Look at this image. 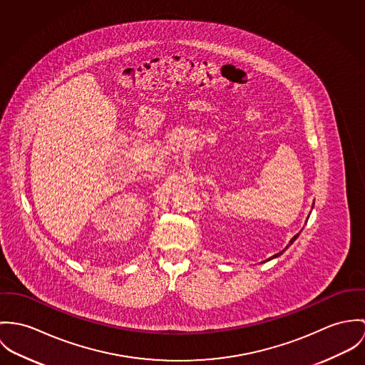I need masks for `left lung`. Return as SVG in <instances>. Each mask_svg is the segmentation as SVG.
Listing matches in <instances>:
<instances>
[{"label":"left lung","instance_id":"1","mask_svg":"<svg viewBox=\"0 0 365 365\" xmlns=\"http://www.w3.org/2000/svg\"><path fill=\"white\" fill-rule=\"evenodd\" d=\"M298 235H299V234H297V235H295V237H294V238H292V240H291V241H289V243L294 242V241H295V240H297V238H298ZM287 247H288V246H287ZM283 252H284V250H283ZM283 252H280V253H277V255H274V256H273V257H277V256H280V255H282V253H283ZM269 260H270V259H269Z\"/></svg>","mask_w":365,"mask_h":365}]
</instances>
